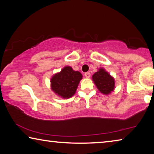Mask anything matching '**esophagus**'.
<instances>
[{
  "mask_svg": "<svg viewBox=\"0 0 154 154\" xmlns=\"http://www.w3.org/2000/svg\"><path fill=\"white\" fill-rule=\"evenodd\" d=\"M90 75H91L90 72H85V76L86 78H90Z\"/></svg>",
  "mask_w": 154,
  "mask_h": 154,
  "instance_id": "esophagus-1",
  "label": "esophagus"
}]
</instances>
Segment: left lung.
<instances>
[{
	"mask_svg": "<svg viewBox=\"0 0 154 154\" xmlns=\"http://www.w3.org/2000/svg\"><path fill=\"white\" fill-rule=\"evenodd\" d=\"M92 79L99 92L105 95L110 94L116 88L114 77L103 67L99 68L98 71L94 73Z\"/></svg>",
	"mask_w": 154,
	"mask_h": 154,
	"instance_id": "obj_1",
	"label": "left lung"
}]
</instances>
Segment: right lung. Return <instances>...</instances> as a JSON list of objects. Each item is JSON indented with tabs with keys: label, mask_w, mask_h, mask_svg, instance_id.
Segmentation results:
<instances>
[{
	"label": "right lung",
	"mask_w": 154,
	"mask_h": 154,
	"mask_svg": "<svg viewBox=\"0 0 154 154\" xmlns=\"http://www.w3.org/2000/svg\"><path fill=\"white\" fill-rule=\"evenodd\" d=\"M83 76L79 71H75L70 66H66L60 71L52 75L50 79L51 90L59 97L71 98L76 93Z\"/></svg>",
	"instance_id": "add662e5"
}]
</instances>
